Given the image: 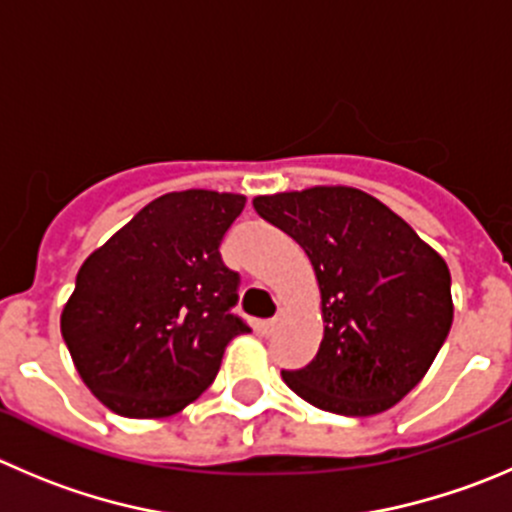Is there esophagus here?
Masks as SVG:
<instances>
[{"label": "esophagus", "mask_w": 512, "mask_h": 512, "mask_svg": "<svg viewBox=\"0 0 512 512\" xmlns=\"http://www.w3.org/2000/svg\"><path fill=\"white\" fill-rule=\"evenodd\" d=\"M281 319H284V314H281V311H279V314H276L274 319L266 321V324H264V332H266V334H274L276 329H279V326H281Z\"/></svg>", "instance_id": "esophagus-1"}]
</instances>
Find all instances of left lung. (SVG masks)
<instances>
[{
    "label": "left lung",
    "instance_id": "8db88e82",
    "mask_svg": "<svg viewBox=\"0 0 512 512\" xmlns=\"http://www.w3.org/2000/svg\"><path fill=\"white\" fill-rule=\"evenodd\" d=\"M314 266L324 337L304 369L281 372L319 410L369 417L420 384L452 326L450 269L407 221L347 186L253 198Z\"/></svg>",
    "mask_w": 512,
    "mask_h": 512
}]
</instances>
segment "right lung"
<instances>
[{
    "mask_svg": "<svg viewBox=\"0 0 512 512\" xmlns=\"http://www.w3.org/2000/svg\"><path fill=\"white\" fill-rule=\"evenodd\" d=\"M243 206L238 193H165L80 266L62 339L107 410L175 415L216 379L228 342L251 332L231 311L238 274L218 251Z\"/></svg>",
    "mask_w": 512,
    "mask_h": 512,
    "instance_id": "1",
    "label": "right lung"
}]
</instances>
